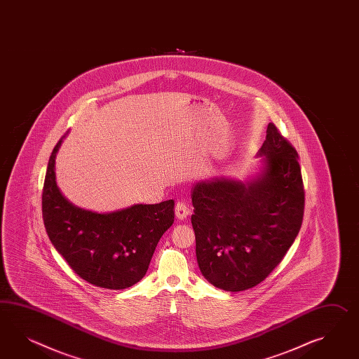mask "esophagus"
Returning a JSON list of instances; mask_svg holds the SVG:
<instances>
[{"instance_id": "34e87169", "label": "esophagus", "mask_w": 359, "mask_h": 359, "mask_svg": "<svg viewBox=\"0 0 359 359\" xmlns=\"http://www.w3.org/2000/svg\"><path fill=\"white\" fill-rule=\"evenodd\" d=\"M191 214V209L185 202H177L175 206L176 218L183 220Z\"/></svg>"}]
</instances>
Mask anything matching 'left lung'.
<instances>
[{
    "instance_id": "obj_1",
    "label": "left lung",
    "mask_w": 359,
    "mask_h": 359,
    "mask_svg": "<svg viewBox=\"0 0 359 359\" xmlns=\"http://www.w3.org/2000/svg\"><path fill=\"white\" fill-rule=\"evenodd\" d=\"M258 156L263 170L248 183L211 179L193 185L196 255L217 288H253L281 262L304 219L305 191L296 149L269 123Z\"/></svg>"
}]
</instances>
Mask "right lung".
I'll return each instance as SVG.
<instances>
[{"instance_id": "1", "label": "right lung", "mask_w": 359, "mask_h": 359, "mask_svg": "<svg viewBox=\"0 0 359 359\" xmlns=\"http://www.w3.org/2000/svg\"><path fill=\"white\" fill-rule=\"evenodd\" d=\"M63 137L53 149L45 175L46 233L81 279L100 288L132 287L145 276L159 238L174 223V200L133 205L109 214L72 205L55 182V156Z\"/></svg>"}]
</instances>
